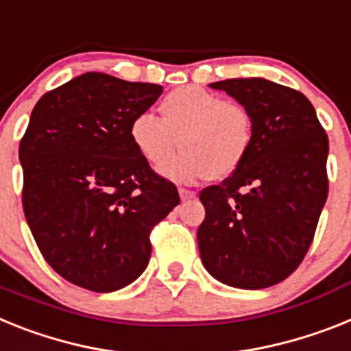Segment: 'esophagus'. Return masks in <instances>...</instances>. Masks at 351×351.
Returning <instances> with one entry per match:
<instances>
[{"label":"esophagus","mask_w":351,"mask_h":351,"mask_svg":"<svg viewBox=\"0 0 351 351\" xmlns=\"http://www.w3.org/2000/svg\"><path fill=\"white\" fill-rule=\"evenodd\" d=\"M178 194H180L182 202H189V199L196 198V193L189 189H178Z\"/></svg>","instance_id":"esophagus-1"}]
</instances>
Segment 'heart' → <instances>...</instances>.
<instances>
[{
  "mask_svg": "<svg viewBox=\"0 0 351 351\" xmlns=\"http://www.w3.org/2000/svg\"><path fill=\"white\" fill-rule=\"evenodd\" d=\"M160 112L162 119L152 112L137 114L130 139L149 164L163 162L179 139L182 152L158 167L167 180H223L239 169L250 153L253 119L241 103L226 101L198 85H185L162 99Z\"/></svg>",
  "mask_w": 351,
  "mask_h": 351,
  "instance_id": "b5f03b06",
  "label": "heart"
}]
</instances>
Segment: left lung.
<instances>
[{"label": "left lung", "mask_w": 351, "mask_h": 351, "mask_svg": "<svg viewBox=\"0 0 351 351\" xmlns=\"http://www.w3.org/2000/svg\"><path fill=\"white\" fill-rule=\"evenodd\" d=\"M244 105L253 143L241 167L199 194L205 269L237 289H264L300 266L328 196V137L302 93L264 78L214 82Z\"/></svg>", "instance_id": "left-lung-1"}]
</instances>
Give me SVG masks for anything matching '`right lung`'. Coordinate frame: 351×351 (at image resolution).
Returning <instances> with one entry per match:
<instances>
[{
  "label": "right lung",
  "instance_id": "1",
  "mask_svg": "<svg viewBox=\"0 0 351 351\" xmlns=\"http://www.w3.org/2000/svg\"><path fill=\"white\" fill-rule=\"evenodd\" d=\"M160 85L85 73L49 90L19 144L23 208L43 257L62 278L112 293L137 280L149 232L180 203L130 139Z\"/></svg>",
  "mask_w": 351,
  "mask_h": 351
}]
</instances>
